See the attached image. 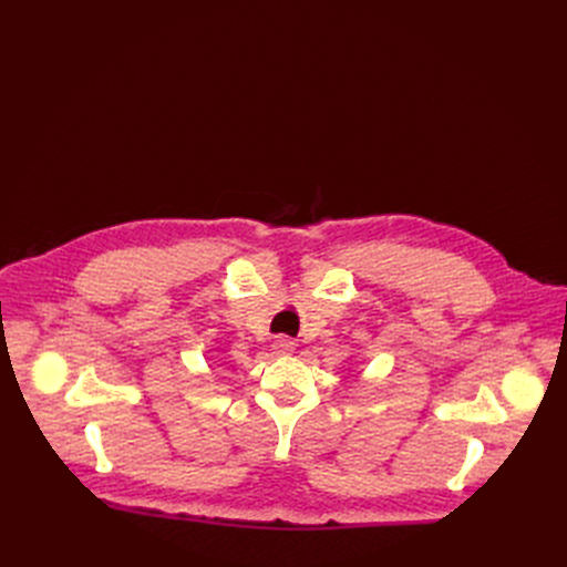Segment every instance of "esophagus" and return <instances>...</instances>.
<instances>
[{
    "instance_id": "esophagus-1",
    "label": "esophagus",
    "mask_w": 567,
    "mask_h": 567,
    "mask_svg": "<svg viewBox=\"0 0 567 567\" xmlns=\"http://www.w3.org/2000/svg\"><path fill=\"white\" fill-rule=\"evenodd\" d=\"M274 349H276L278 353L287 355V353H293V349H296V342H293V340H289V338H278V340L274 342Z\"/></svg>"
}]
</instances>
